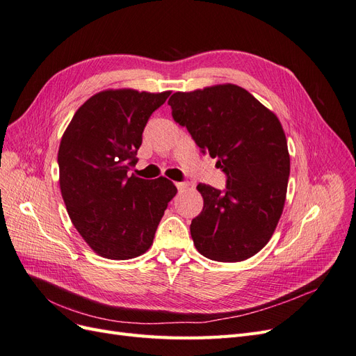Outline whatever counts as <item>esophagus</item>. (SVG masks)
<instances>
[{"instance_id":"34e87169","label":"esophagus","mask_w":356,"mask_h":356,"mask_svg":"<svg viewBox=\"0 0 356 356\" xmlns=\"http://www.w3.org/2000/svg\"><path fill=\"white\" fill-rule=\"evenodd\" d=\"M177 188L179 190V191H182V190H186V188H188V182L187 181H184V182H177Z\"/></svg>"}]
</instances>
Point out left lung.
I'll return each mask as SVG.
<instances>
[{"label": "left lung", "mask_w": 356, "mask_h": 356, "mask_svg": "<svg viewBox=\"0 0 356 356\" xmlns=\"http://www.w3.org/2000/svg\"><path fill=\"white\" fill-rule=\"evenodd\" d=\"M172 117L202 153L217 157L225 190L199 184L203 209L191 221L196 250L209 260L243 261L263 250L281 218L289 153L279 118L236 84H217L169 98Z\"/></svg>", "instance_id": "1"}]
</instances>
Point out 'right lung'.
I'll use <instances>...</instances> for the list:
<instances>
[{
  "label": "right lung",
  "instance_id": "1",
  "mask_svg": "<svg viewBox=\"0 0 356 356\" xmlns=\"http://www.w3.org/2000/svg\"><path fill=\"white\" fill-rule=\"evenodd\" d=\"M170 92L110 89L93 95L63 132L59 186L74 227L92 250L110 260L148 251L168 203L177 195L165 177L129 175L143 132Z\"/></svg>",
  "mask_w": 356,
  "mask_h": 356
}]
</instances>
